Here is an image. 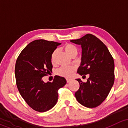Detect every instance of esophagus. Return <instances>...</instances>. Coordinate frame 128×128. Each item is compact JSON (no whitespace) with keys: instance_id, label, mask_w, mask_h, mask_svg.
I'll return each instance as SVG.
<instances>
[{"instance_id":"esophagus-1","label":"esophagus","mask_w":128,"mask_h":128,"mask_svg":"<svg viewBox=\"0 0 128 128\" xmlns=\"http://www.w3.org/2000/svg\"><path fill=\"white\" fill-rule=\"evenodd\" d=\"M70 80H71L69 79V78H67V79H66V81H67V82H68H68H70Z\"/></svg>"}]
</instances>
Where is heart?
Here are the masks:
<instances>
[{
    "label": "heart",
    "mask_w": 128,
    "mask_h": 128,
    "mask_svg": "<svg viewBox=\"0 0 128 128\" xmlns=\"http://www.w3.org/2000/svg\"><path fill=\"white\" fill-rule=\"evenodd\" d=\"M64 49L66 52L70 56L73 57L77 56L78 53V50L77 47L72 44H66L64 46ZM56 53V50H54L52 52L51 56V60L52 63L54 62L55 55ZM75 70V68L74 67H62L56 70V74L59 76L66 77V78H70L73 74V72Z\"/></svg>",
    "instance_id": "1"
}]
</instances>
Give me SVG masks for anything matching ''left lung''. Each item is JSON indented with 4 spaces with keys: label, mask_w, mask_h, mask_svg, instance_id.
<instances>
[{
    "label": "left lung",
    "mask_w": 128,
    "mask_h": 128,
    "mask_svg": "<svg viewBox=\"0 0 128 128\" xmlns=\"http://www.w3.org/2000/svg\"><path fill=\"white\" fill-rule=\"evenodd\" d=\"M70 41L82 47L81 64L77 73L89 74L87 82L77 79L80 87L75 96L84 106L95 108L105 100L113 86L114 60L106 45L93 34H87Z\"/></svg>",
    "instance_id": "obj_1"
}]
</instances>
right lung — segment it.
Instances as JSON below:
<instances>
[{"mask_svg":"<svg viewBox=\"0 0 128 128\" xmlns=\"http://www.w3.org/2000/svg\"><path fill=\"white\" fill-rule=\"evenodd\" d=\"M60 42L36 40L28 44L16 59V84L20 95L34 110L44 112L54 106L58 91L66 84L65 78L56 76L52 82L45 83L42 77L52 72V52Z\"/></svg>","mask_w":128,"mask_h":128,"instance_id":"right-lung-1","label":"right lung"}]
</instances>
